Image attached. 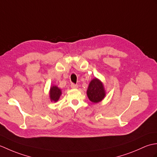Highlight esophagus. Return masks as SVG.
Wrapping results in <instances>:
<instances>
[{
  "label": "esophagus",
  "instance_id": "1",
  "mask_svg": "<svg viewBox=\"0 0 157 157\" xmlns=\"http://www.w3.org/2000/svg\"><path fill=\"white\" fill-rule=\"evenodd\" d=\"M71 88H78V84H71Z\"/></svg>",
  "mask_w": 157,
  "mask_h": 157
}]
</instances>
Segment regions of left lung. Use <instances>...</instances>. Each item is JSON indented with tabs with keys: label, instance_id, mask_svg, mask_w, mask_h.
<instances>
[{
	"label": "left lung",
	"instance_id": "left-lung-1",
	"mask_svg": "<svg viewBox=\"0 0 157 157\" xmlns=\"http://www.w3.org/2000/svg\"><path fill=\"white\" fill-rule=\"evenodd\" d=\"M87 96L90 101L94 103L101 102L106 96L105 90L102 83L97 78L93 79L89 84Z\"/></svg>",
	"mask_w": 157,
	"mask_h": 157
}]
</instances>
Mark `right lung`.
<instances>
[{
  "mask_svg": "<svg viewBox=\"0 0 157 157\" xmlns=\"http://www.w3.org/2000/svg\"><path fill=\"white\" fill-rule=\"evenodd\" d=\"M62 94L61 90L57 86H51V89H50V98H51V101L54 102H57Z\"/></svg>",
  "mask_w": 157,
  "mask_h": 157,
  "instance_id": "1",
  "label": "right lung"
}]
</instances>
